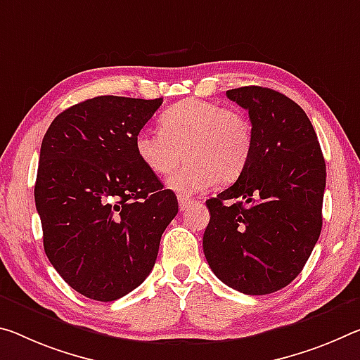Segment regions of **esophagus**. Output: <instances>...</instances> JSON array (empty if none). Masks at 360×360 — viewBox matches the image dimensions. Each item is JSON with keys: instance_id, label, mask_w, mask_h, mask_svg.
I'll return each mask as SVG.
<instances>
[{"instance_id": "34e87169", "label": "esophagus", "mask_w": 360, "mask_h": 360, "mask_svg": "<svg viewBox=\"0 0 360 360\" xmlns=\"http://www.w3.org/2000/svg\"><path fill=\"white\" fill-rule=\"evenodd\" d=\"M193 203L192 198H186V197H179V210L184 211L191 207V205Z\"/></svg>"}]
</instances>
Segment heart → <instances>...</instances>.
Instances as JSON below:
<instances>
[{
    "mask_svg": "<svg viewBox=\"0 0 360 360\" xmlns=\"http://www.w3.org/2000/svg\"><path fill=\"white\" fill-rule=\"evenodd\" d=\"M162 129L144 128L134 146L152 173L171 176L168 186L181 195L210 189L216 181L232 182L252 158L253 127L242 112L203 99H184L160 117Z\"/></svg>",
    "mask_w": 360,
    "mask_h": 360,
    "instance_id": "b5f03b06",
    "label": "heart"
}]
</instances>
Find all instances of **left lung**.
<instances>
[{
	"label": "left lung",
	"mask_w": 360,
	"mask_h": 360,
	"mask_svg": "<svg viewBox=\"0 0 360 360\" xmlns=\"http://www.w3.org/2000/svg\"><path fill=\"white\" fill-rule=\"evenodd\" d=\"M226 94L248 110L255 146L236 184L207 200L203 253L231 288L274 293L298 277L321 236L325 160L295 101L261 86Z\"/></svg>",
	"instance_id": "8db88e82"
}]
</instances>
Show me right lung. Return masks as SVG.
I'll use <instances>...</instances> for the list:
<instances>
[{
    "mask_svg": "<svg viewBox=\"0 0 360 360\" xmlns=\"http://www.w3.org/2000/svg\"><path fill=\"white\" fill-rule=\"evenodd\" d=\"M163 99L98 96L59 113L41 142L35 203L48 259L73 290L115 301L146 281L178 214L136 152Z\"/></svg>",
    "mask_w": 360,
    "mask_h": 360,
    "instance_id": "obj_1",
    "label": "right lung"
}]
</instances>
